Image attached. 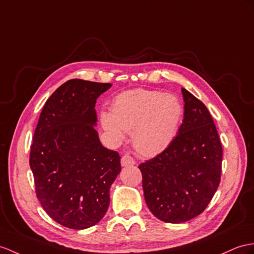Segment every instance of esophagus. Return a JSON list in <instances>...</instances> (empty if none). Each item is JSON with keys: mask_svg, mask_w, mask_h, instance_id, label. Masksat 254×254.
<instances>
[{"mask_svg": "<svg viewBox=\"0 0 254 254\" xmlns=\"http://www.w3.org/2000/svg\"><path fill=\"white\" fill-rule=\"evenodd\" d=\"M121 164H122L123 167H128V166L135 165V162H134V159L131 156L124 155L122 157V159H121Z\"/></svg>", "mask_w": 254, "mask_h": 254, "instance_id": "esophagus-1", "label": "esophagus"}]
</instances>
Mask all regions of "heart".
I'll list each match as a JSON object with an SVG mask.
<instances>
[{"mask_svg":"<svg viewBox=\"0 0 254 254\" xmlns=\"http://www.w3.org/2000/svg\"><path fill=\"white\" fill-rule=\"evenodd\" d=\"M183 113V104L176 95L139 88L117 96L111 114H102L101 120L116 140H123L125 131L132 132L135 150L153 156L174 141Z\"/></svg>","mask_w":254,"mask_h":254,"instance_id":"heart-1","label":"heart"}]
</instances>
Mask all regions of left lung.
I'll use <instances>...</instances> for the list:
<instances>
[{"instance_id":"left-lung-1","label":"left lung","mask_w":254,"mask_h":254,"mask_svg":"<svg viewBox=\"0 0 254 254\" xmlns=\"http://www.w3.org/2000/svg\"><path fill=\"white\" fill-rule=\"evenodd\" d=\"M184 119L169 146L139 165L145 202L157 219L182 223L203 212L221 181L223 150L211 115L182 88Z\"/></svg>"}]
</instances>
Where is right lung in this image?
<instances>
[{
  "mask_svg": "<svg viewBox=\"0 0 254 254\" xmlns=\"http://www.w3.org/2000/svg\"><path fill=\"white\" fill-rule=\"evenodd\" d=\"M111 86L67 80L48 98L34 131L30 167L36 197L54 221L72 230L103 218L122 170L120 154L101 144L94 127L97 98Z\"/></svg>",
  "mask_w": 254,
  "mask_h": 254,
  "instance_id": "1",
  "label": "right lung"
}]
</instances>
